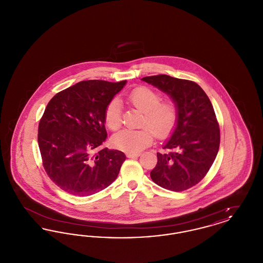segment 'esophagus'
Instances as JSON below:
<instances>
[{
    "label": "esophagus",
    "instance_id": "34e87169",
    "mask_svg": "<svg viewBox=\"0 0 263 263\" xmlns=\"http://www.w3.org/2000/svg\"><path fill=\"white\" fill-rule=\"evenodd\" d=\"M140 155H141L140 153H127V154H126V156H127L128 158H132V159L138 158Z\"/></svg>",
    "mask_w": 263,
    "mask_h": 263
}]
</instances>
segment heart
I'll use <instances>...</instances> for the list:
<instances>
[{"label":"heart","instance_id":"b5f03b06","mask_svg":"<svg viewBox=\"0 0 263 263\" xmlns=\"http://www.w3.org/2000/svg\"><path fill=\"white\" fill-rule=\"evenodd\" d=\"M127 100L139 111L144 113L142 125L148 128L136 131L122 130L116 133L112 137L113 146L116 149L125 153H139L153 143V133L159 139H164L172 134L177 120V108L173 101H161V96L147 87L134 88L128 95ZM104 122L112 131L120 128L121 117L118 100H111L106 106Z\"/></svg>","mask_w":263,"mask_h":263}]
</instances>
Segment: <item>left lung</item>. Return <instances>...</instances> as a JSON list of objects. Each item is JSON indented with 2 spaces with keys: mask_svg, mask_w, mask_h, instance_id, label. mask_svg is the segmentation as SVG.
<instances>
[{
  "mask_svg": "<svg viewBox=\"0 0 263 263\" xmlns=\"http://www.w3.org/2000/svg\"><path fill=\"white\" fill-rule=\"evenodd\" d=\"M142 81L166 93L177 108V120L170 139L158 153L151 178L161 187L183 191L197 184L212 165L220 146V129L212 103L196 83L167 75Z\"/></svg>",
  "mask_w": 263,
  "mask_h": 263,
  "instance_id": "obj_1",
  "label": "left lung"
}]
</instances>
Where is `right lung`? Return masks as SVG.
<instances>
[{"label":"right lung","instance_id":"add662e5","mask_svg":"<svg viewBox=\"0 0 263 263\" xmlns=\"http://www.w3.org/2000/svg\"><path fill=\"white\" fill-rule=\"evenodd\" d=\"M126 83L83 81L48 102L38 126V146L45 172L64 191L88 196L116 179L125 154L100 147L107 137L106 106Z\"/></svg>","mask_w":263,"mask_h":263}]
</instances>
